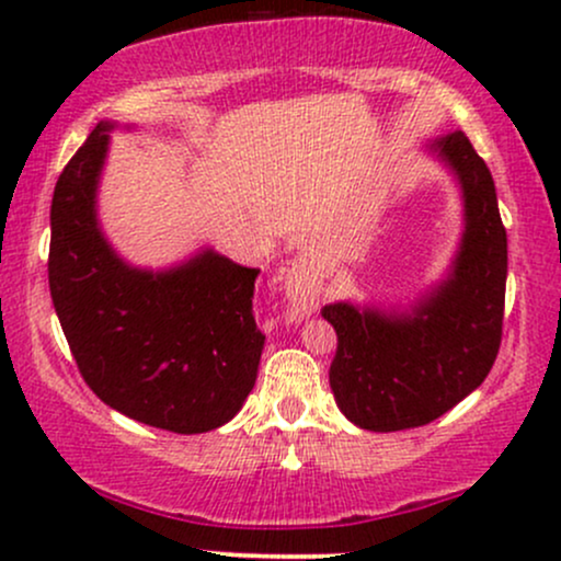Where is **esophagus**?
<instances>
[{
  "instance_id": "1",
  "label": "esophagus",
  "mask_w": 561,
  "mask_h": 561,
  "mask_svg": "<svg viewBox=\"0 0 561 561\" xmlns=\"http://www.w3.org/2000/svg\"><path fill=\"white\" fill-rule=\"evenodd\" d=\"M285 289H287V298L293 300V306L298 311H306L308 306H313L319 295V279L313 266L306 259H298L289 266L287 279H285Z\"/></svg>"
}]
</instances>
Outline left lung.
I'll list each match as a JSON object with an SVG mask.
<instances>
[{
  "label": "left lung",
  "instance_id": "left-lung-1",
  "mask_svg": "<svg viewBox=\"0 0 561 561\" xmlns=\"http://www.w3.org/2000/svg\"><path fill=\"white\" fill-rule=\"evenodd\" d=\"M465 190L467 231L446 285L411 317L321 308L337 332L330 388L340 411L371 433L422 427L480 388L499 356L506 298V229L493 176L465 131L437 139Z\"/></svg>",
  "mask_w": 561,
  "mask_h": 561
}]
</instances>
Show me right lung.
<instances>
[{"label":"right lung","instance_id":"1","mask_svg":"<svg viewBox=\"0 0 561 561\" xmlns=\"http://www.w3.org/2000/svg\"><path fill=\"white\" fill-rule=\"evenodd\" d=\"M111 128L96 124L55 184L47 272L57 319L100 401L150 427L208 433L242 409L259 375L261 272L214 250L165 274L128 268L94 218Z\"/></svg>","mask_w":561,"mask_h":561}]
</instances>
